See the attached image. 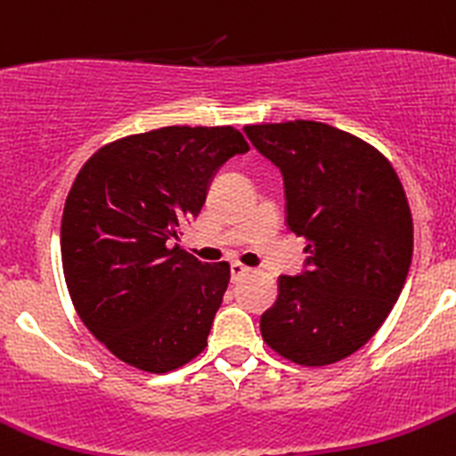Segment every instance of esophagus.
<instances>
[{
  "label": "esophagus",
  "mask_w": 456,
  "mask_h": 456,
  "mask_svg": "<svg viewBox=\"0 0 456 456\" xmlns=\"http://www.w3.org/2000/svg\"><path fill=\"white\" fill-rule=\"evenodd\" d=\"M229 273H232V281L236 282V281H240L242 276H247V273H249V267H245V265H240V263H232L229 265Z\"/></svg>",
  "instance_id": "esophagus-1"
}]
</instances>
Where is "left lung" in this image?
Wrapping results in <instances>:
<instances>
[{"label": "left lung", "instance_id": "left-lung-1", "mask_svg": "<svg viewBox=\"0 0 456 456\" xmlns=\"http://www.w3.org/2000/svg\"><path fill=\"white\" fill-rule=\"evenodd\" d=\"M278 167L285 224L305 238L303 272L278 278L260 316L272 350L330 365L368 343L399 300L412 263V214L401 180L374 147L312 120L245 126Z\"/></svg>", "mask_w": 456, "mask_h": 456}]
</instances>
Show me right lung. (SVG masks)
I'll list each match as a JSON object with an SVG mask.
<instances>
[{"label":"right lung","instance_id":"add662e5","mask_svg":"<svg viewBox=\"0 0 456 456\" xmlns=\"http://www.w3.org/2000/svg\"><path fill=\"white\" fill-rule=\"evenodd\" d=\"M249 151L232 126H165L102 147L75 178L61 216L66 287L84 325L144 372L180 368L207 346L227 263L178 247L211 180Z\"/></svg>","mask_w":456,"mask_h":456}]
</instances>
